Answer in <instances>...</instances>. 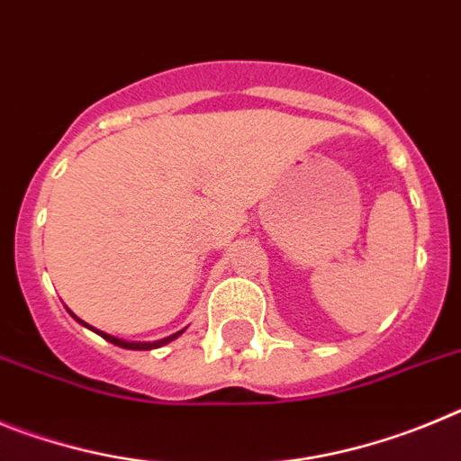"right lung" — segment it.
Segmentation results:
<instances>
[{
	"label": "right lung",
	"mask_w": 461,
	"mask_h": 461,
	"mask_svg": "<svg viewBox=\"0 0 461 461\" xmlns=\"http://www.w3.org/2000/svg\"><path fill=\"white\" fill-rule=\"evenodd\" d=\"M68 313H71L73 319L78 321L80 325H85V328H89V330H92V332H96V335H101V337H104L105 341H110V344H115V346H122V348H131V351H149V348H158V346H166V344H168V341L177 339V337H180L182 332H185V330H180V332H175V335H170V337H164V339H157V341H126V339H120V337H113V335H108V332H104V330H96V328H92V325H87V323H85L83 319H78V316H76V313H73L71 309H68Z\"/></svg>",
	"instance_id": "obj_1"
}]
</instances>
